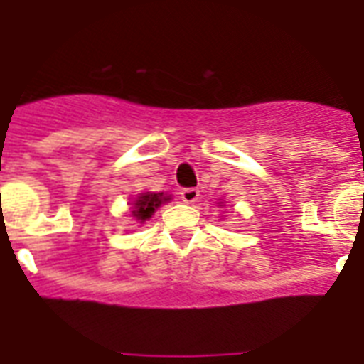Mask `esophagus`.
I'll return each mask as SVG.
<instances>
[{"instance_id": "34e87169", "label": "esophagus", "mask_w": 364, "mask_h": 364, "mask_svg": "<svg viewBox=\"0 0 364 364\" xmlns=\"http://www.w3.org/2000/svg\"><path fill=\"white\" fill-rule=\"evenodd\" d=\"M200 198V191L198 188H183L181 191V200L185 204H194L198 202Z\"/></svg>"}]
</instances>
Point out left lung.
<instances>
[{
    "mask_svg": "<svg viewBox=\"0 0 364 364\" xmlns=\"http://www.w3.org/2000/svg\"><path fill=\"white\" fill-rule=\"evenodd\" d=\"M219 204H223V202H219Z\"/></svg>",
    "mask_w": 364,
    "mask_h": 364,
    "instance_id": "obj_1",
    "label": "left lung"
}]
</instances>
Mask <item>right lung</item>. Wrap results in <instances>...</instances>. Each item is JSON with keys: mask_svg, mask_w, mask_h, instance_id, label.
Masks as SVG:
<instances>
[{"mask_svg": "<svg viewBox=\"0 0 364 364\" xmlns=\"http://www.w3.org/2000/svg\"><path fill=\"white\" fill-rule=\"evenodd\" d=\"M171 196H164V193H141L134 200L132 205V215L139 223L151 219L154 211L159 210L164 202H170Z\"/></svg>", "mask_w": 364, "mask_h": 364, "instance_id": "add662e5", "label": "right lung"}]
</instances>
